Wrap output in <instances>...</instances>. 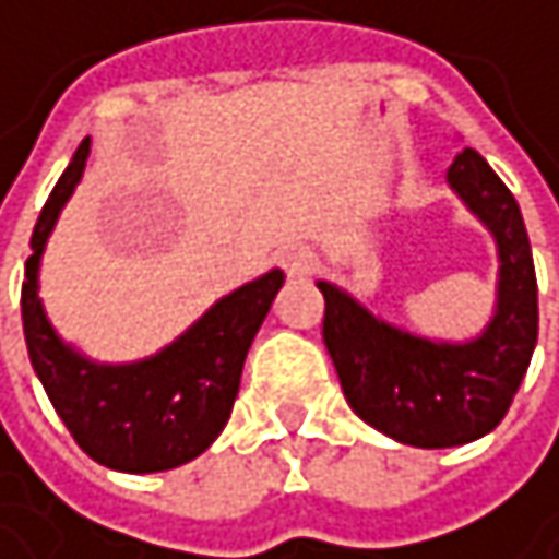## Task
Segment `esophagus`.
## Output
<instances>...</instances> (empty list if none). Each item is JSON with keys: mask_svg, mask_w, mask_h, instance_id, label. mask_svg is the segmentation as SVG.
Listing matches in <instances>:
<instances>
[{"mask_svg": "<svg viewBox=\"0 0 559 559\" xmlns=\"http://www.w3.org/2000/svg\"><path fill=\"white\" fill-rule=\"evenodd\" d=\"M281 265H284V272H287L290 278H307V275L313 272L317 259H313V252H310V249H304V246H290V249H284V252H281Z\"/></svg>", "mask_w": 559, "mask_h": 559, "instance_id": "34e87169", "label": "esophagus"}]
</instances>
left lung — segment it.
I'll list each match as a JSON object with an SVG mask.
<instances>
[{"instance_id":"8db88e82","label":"left lung","mask_w":559,"mask_h":559,"mask_svg":"<svg viewBox=\"0 0 559 559\" xmlns=\"http://www.w3.org/2000/svg\"><path fill=\"white\" fill-rule=\"evenodd\" d=\"M447 183L492 233L499 249V300L489 326L466 343H440L397 330L330 281L323 290V343L349 407L385 437L440 450L486 437L502 424L537 346V278L518 200L463 148Z\"/></svg>"}]
</instances>
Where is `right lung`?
<instances>
[{
  "label": "right lung",
  "mask_w": 559,
  "mask_h": 559,
  "mask_svg": "<svg viewBox=\"0 0 559 559\" xmlns=\"http://www.w3.org/2000/svg\"><path fill=\"white\" fill-rule=\"evenodd\" d=\"M90 139L55 183L35 233L22 284V323L35 376L76 447L99 466L119 473H165L197 460L226 427L239 394L249 346L272 310L284 272L242 284L216 300L187 333L162 353L103 366L67 346L38 297V269L63 203L80 183Z\"/></svg>",
  "instance_id": "add662e5"
}]
</instances>
